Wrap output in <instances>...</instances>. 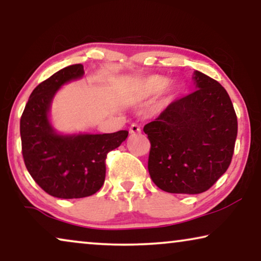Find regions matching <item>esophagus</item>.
I'll return each mask as SVG.
<instances>
[{
  "label": "esophagus",
  "mask_w": 261,
  "mask_h": 261,
  "mask_svg": "<svg viewBox=\"0 0 261 261\" xmlns=\"http://www.w3.org/2000/svg\"><path fill=\"white\" fill-rule=\"evenodd\" d=\"M129 133L130 134H140L141 133L140 126H139V124H137V123H133L129 128Z\"/></svg>",
  "instance_id": "1"
}]
</instances>
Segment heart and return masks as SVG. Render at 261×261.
Returning <instances> with one entry per match:
<instances>
[{
	"label": "heart",
	"mask_w": 261,
	"mask_h": 261,
	"mask_svg": "<svg viewBox=\"0 0 261 261\" xmlns=\"http://www.w3.org/2000/svg\"><path fill=\"white\" fill-rule=\"evenodd\" d=\"M167 85V78L153 74V76L146 77L138 85V94L142 98H151L159 95Z\"/></svg>",
	"instance_id": "b5f03b06"
}]
</instances>
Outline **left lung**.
Masks as SVG:
<instances>
[{"mask_svg": "<svg viewBox=\"0 0 261 261\" xmlns=\"http://www.w3.org/2000/svg\"><path fill=\"white\" fill-rule=\"evenodd\" d=\"M197 90L174 99L145 124L151 142L148 172L171 194L204 192L226 172L233 158L238 119L219 82L195 71Z\"/></svg>", "mask_w": 261, "mask_h": 261, "instance_id": "obj_1", "label": "left lung"}]
</instances>
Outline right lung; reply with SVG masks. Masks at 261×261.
<instances>
[{
  "instance_id": "right-lung-1",
  "label": "right lung",
  "mask_w": 261,
  "mask_h": 261,
  "mask_svg": "<svg viewBox=\"0 0 261 261\" xmlns=\"http://www.w3.org/2000/svg\"><path fill=\"white\" fill-rule=\"evenodd\" d=\"M83 74V65L74 64L41 82L31 94L20 120L24 165L35 183L53 197L82 198L97 192L105 183L107 154L128 137L127 130L56 133L48 120L52 99L63 84Z\"/></svg>"
}]
</instances>
